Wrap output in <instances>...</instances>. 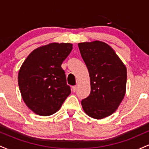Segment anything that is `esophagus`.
Returning a JSON list of instances; mask_svg holds the SVG:
<instances>
[{"instance_id":"esophagus-1","label":"esophagus","mask_w":149,"mask_h":149,"mask_svg":"<svg viewBox=\"0 0 149 149\" xmlns=\"http://www.w3.org/2000/svg\"><path fill=\"white\" fill-rule=\"evenodd\" d=\"M76 89H77V87L75 85V86H73L72 87V90H73V92H76Z\"/></svg>"}]
</instances>
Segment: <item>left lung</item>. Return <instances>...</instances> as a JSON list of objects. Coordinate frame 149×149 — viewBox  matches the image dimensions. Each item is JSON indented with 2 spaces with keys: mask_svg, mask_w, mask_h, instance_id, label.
I'll return each instance as SVG.
<instances>
[{
  "mask_svg": "<svg viewBox=\"0 0 149 149\" xmlns=\"http://www.w3.org/2000/svg\"><path fill=\"white\" fill-rule=\"evenodd\" d=\"M90 78V95L81 101L87 115L102 119L116 111L126 90L127 69L108 44L99 41L78 43Z\"/></svg>",
  "mask_w": 149,
  "mask_h": 149,
  "instance_id": "left-lung-1",
  "label": "left lung"
}]
</instances>
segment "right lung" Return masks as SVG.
<instances>
[{"label":"right lung","instance_id":"add662e5","mask_svg":"<svg viewBox=\"0 0 149 149\" xmlns=\"http://www.w3.org/2000/svg\"><path fill=\"white\" fill-rule=\"evenodd\" d=\"M71 43H50L34 49L18 74L20 92L27 106L39 116L54 114L71 94L61 64L72 50Z\"/></svg>","mask_w":149,"mask_h":149}]
</instances>
